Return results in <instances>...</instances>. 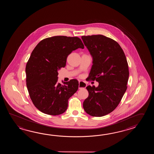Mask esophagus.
Here are the masks:
<instances>
[{"mask_svg":"<svg viewBox=\"0 0 154 154\" xmlns=\"http://www.w3.org/2000/svg\"><path fill=\"white\" fill-rule=\"evenodd\" d=\"M86 85H87L85 82L79 81V89L85 88L86 87Z\"/></svg>","mask_w":154,"mask_h":154,"instance_id":"esophagus-1","label":"esophagus"}]
</instances>
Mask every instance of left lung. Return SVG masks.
Instances as JSON below:
<instances>
[{
	"label": "left lung",
	"mask_w": 154,
	"mask_h": 154,
	"mask_svg": "<svg viewBox=\"0 0 154 154\" xmlns=\"http://www.w3.org/2000/svg\"><path fill=\"white\" fill-rule=\"evenodd\" d=\"M92 58L88 79L98 86L88 85V96L83 102L85 111L94 117H102L118 106L127 88L129 70L121 47L113 39L102 35L82 36Z\"/></svg>",
	"instance_id": "8db88e82"
}]
</instances>
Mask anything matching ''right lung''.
I'll return each mask as SVG.
<instances>
[{
	"label": "right lung",
	"instance_id": "obj_1",
	"mask_svg": "<svg viewBox=\"0 0 154 154\" xmlns=\"http://www.w3.org/2000/svg\"><path fill=\"white\" fill-rule=\"evenodd\" d=\"M78 48H84L77 37L53 36L39 42L26 66V86L33 105L47 115L66 112L68 100L79 88L76 79L58 82V70L65 67L67 57Z\"/></svg>",
	"mask_w": 154,
	"mask_h": 154
}]
</instances>
